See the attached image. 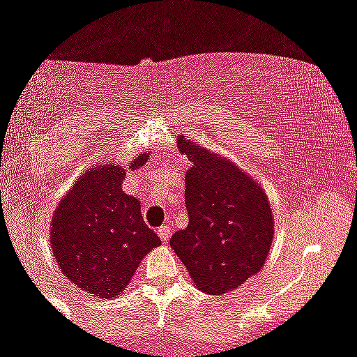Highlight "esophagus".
Instances as JSON below:
<instances>
[{"label":"esophagus","instance_id":"1","mask_svg":"<svg viewBox=\"0 0 357 357\" xmlns=\"http://www.w3.org/2000/svg\"><path fill=\"white\" fill-rule=\"evenodd\" d=\"M158 236L162 240V242H166V240L169 238V226H168V224H165V226L159 227V229H158Z\"/></svg>","mask_w":357,"mask_h":357}]
</instances>
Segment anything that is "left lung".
I'll list each match as a JSON object with an SVG mask.
<instances>
[{
	"instance_id": "8db88e82",
	"label": "left lung",
	"mask_w": 357,
	"mask_h": 357,
	"mask_svg": "<svg viewBox=\"0 0 357 357\" xmlns=\"http://www.w3.org/2000/svg\"><path fill=\"white\" fill-rule=\"evenodd\" d=\"M176 145L192 162L185 173L189 224L169 245L199 291L229 293L264 266L273 240L270 202L235 162L184 137Z\"/></svg>"
}]
</instances>
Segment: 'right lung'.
Masks as SVG:
<instances>
[{"label":"right lung","instance_id":"add662e5","mask_svg":"<svg viewBox=\"0 0 357 357\" xmlns=\"http://www.w3.org/2000/svg\"><path fill=\"white\" fill-rule=\"evenodd\" d=\"M140 154L131 168H140ZM124 168L86 169L61 199L52 217L50 243L61 271L93 296L112 298L131 282L140 261L161 243L144 222L140 202L122 191Z\"/></svg>","mask_w":357,"mask_h":357}]
</instances>
